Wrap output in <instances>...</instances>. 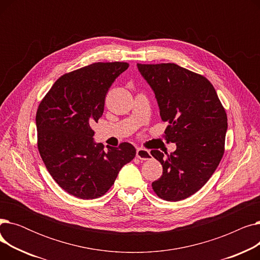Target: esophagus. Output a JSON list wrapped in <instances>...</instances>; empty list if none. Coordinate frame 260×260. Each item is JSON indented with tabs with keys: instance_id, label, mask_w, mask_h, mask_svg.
<instances>
[{
	"instance_id": "esophagus-1",
	"label": "esophagus",
	"mask_w": 260,
	"mask_h": 260,
	"mask_svg": "<svg viewBox=\"0 0 260 260\" xmlns=\"http://www.w3.org/2000/svg\"><path fill=\"white\" fill-rule=\"evenodd\" d=\"M136 157L140 160H148L152 158L151 153L147 149L144 148H137V152H136Z\"/></svg>"
}]
</instances>
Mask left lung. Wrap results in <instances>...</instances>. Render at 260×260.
<instances>
[{
    "label": "left lung",
    "instance_id": "8db88e82",
    "mask_svg": "<svg viewBox=\"0 0 260 260\" xmlns=\"http://www.w3.org/2000/svg\"><path fill=\"white\" fill-rule=\"evenodd\" d=\"M137 66L155 92L161 119L169 122L166 139L177 145L167 157L151 152L163 168L153 189L163 200L185 199L208 182L223 156L225 111L206 77L174 63Z\"/></svg>",
    "mask_w": 260,
    "mask_h": 260
}]
</instances>
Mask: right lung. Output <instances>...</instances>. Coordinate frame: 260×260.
Masks as SVG:
<instances>
[{
    "instance_id": "obj_1",
    "label": "right lung",
    "mask_w": 260,
    "mask_h": 260,
    "mask_svg": "<svg viewBox=\"0 0 260 260\" xmlns=\"http://www.w3.org/2000/svg\"><path fill=\"white\" fill-rule=\"evenodd\" d=\"M98 62L61 76L41 101L36 116L38 148L53 180L81 199L103 196L123 166L136 156L127 142L107 147L93 140V122L103 115L105 95L128 68Z\"/></svg>"
}]
</instances>
